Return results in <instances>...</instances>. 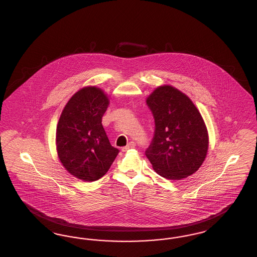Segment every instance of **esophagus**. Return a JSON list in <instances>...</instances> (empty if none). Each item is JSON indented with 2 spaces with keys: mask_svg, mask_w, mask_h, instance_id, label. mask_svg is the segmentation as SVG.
<instances>
[{
  "mask_svg": "<svg viewBox=\"0 0 257 257\" xmlns=\"http://www.w3.org/2000/svg\"><path fill=\"white\" fill-rule=\"evenodd\" d=\"M135 147H136V144H135L134 142H130L126 147H122L121 150H122L123 152H126L127 150H129L131 148H134Z\"/></svg>",
  "mask_w": 257,
  "mask_h": 257,
  "instance_id": "34e87169",
  "label": "esophagus"
}]
</instances>
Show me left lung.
<instances>
[{"instance_id":"obj_1","label":"left lung","mask_w":257,"mask_h":257,"mask_svg":"<svg viewBox=\"0 0 257 257\" xmlns=\"http://www.w3.org/2000/svg\"><path fill=\"white\" fill-rule=\"evenodd\" d=\"M155 132L146 151L154 171L164 178L181 180L195 173L207 155L205 122L193 101L174 86L156 87L147 98Z\"/></svg>"}]
</instances>
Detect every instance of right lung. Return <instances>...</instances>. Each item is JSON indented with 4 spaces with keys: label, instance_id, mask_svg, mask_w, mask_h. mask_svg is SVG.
Masks as SVG:
<instances>
[{
    "label": "right lung",
    "instance_id": "obj_1",
    "mask_svg": "<svg viewBox=\"0 0 257 257\" xmlns=\"http://www.w3.org/2000/svg\"><path fill=\"white\" fill-rule=\"evenodd\" d=\"M109 103L103 89L85 86L61 111L56 132L58 156L64 169L83 181L104 176L119 152L110 146L101 123Z\"/></svg>",
    "mask_w": 257,
    "mask_h": 257
}]
</instances>
